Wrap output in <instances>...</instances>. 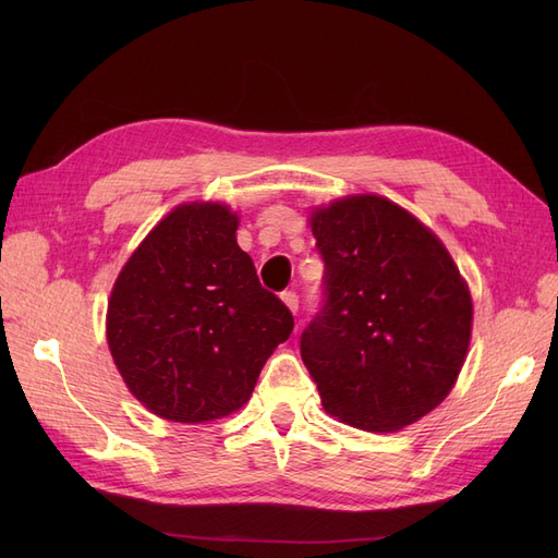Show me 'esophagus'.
Listing matches in <instances>:
<instances>
[{
    "label": "esophagus",
    "instance_id": "34e87169",
    "mask_svg": "<svg viewBox=\"0 0 558 558\" xmlns=\"http://www.w3.org/2000/svg\"><path fill=\"white\" fill-rule=\"evenodd\" d=\"M281 300H283V305L289 307L293 314L298 312V307H300V298H298V293H295V291H283V293H281Z\"/></svg>",
    "mask_w": 558,
    "mask_h": 558
}]
</instances>
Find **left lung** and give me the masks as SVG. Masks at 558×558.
Instances as JSON below:
<instances>
[{
	"label": "left lung",
	"instance_id": "obj_1",
	"mask_svg": "<svg viewBox=\"0 0 558 558\" xmlns=\"http://www.w3.org/2000/svg\"><path fill=\"white\" fill-rule=\"evenodd\" d=\"M324 258V307L300 353L324 410L393 433L440 404L459 377L472 300L435 234L379 195L330 202L310 218Z\"/></svg>",
	"mask_w": 558,
	"mask_h": 558
}]
</instances>
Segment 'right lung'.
Masks as SVG:
<instances>
[{
	"instance_id": "obj_1",
	"label": "right lung",
	"mask_w": 558,
	"mask_h": 558,
	"mask_svg": "<svg viewBox=\"0 0 558 558\" xmlns=\"http://www.w3.org/2000/svg\"><path fill=\"white\" fill-rule=\"evenodd\" d=\"M238 214L191 202L146 234L118 275L107 340L130 393L154 414L205 424L251 398L293 314L238 246Z\"/></svg>"
}]
</instances>
